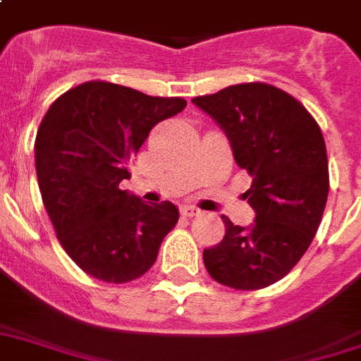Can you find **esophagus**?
<instances>
[{"instance_id":"34e87169","label":"esophagus","mask_w":361,"mask_h":361,"mask_svg":"<svg viewBox=\"0 0 361 361\" xmlns=\"http://www.w3.org/2000/svg\"><path fill=\"white\" fill-rule=\"evenodd\" d=\"M202 211L197 209L196 205H183L180 207V215L183 216H197Z\"/></svg>"}]
</instances>
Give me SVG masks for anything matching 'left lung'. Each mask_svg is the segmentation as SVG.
Masks as SVG:
<instances>
[{"label": "left lung", "mask_w": 361, "mask_h": 361, "mask_svg": "<svg viewBox=\"0 0 361 361\" xmlns=\"http://www.w3.org/2000/svg\"><path fill=\"white\" fill-rule=\"evenodd\" d=\"M226 133L235 164L253 178L243 197L255 221L224 219V238L203 249L222 286L255 291L281 280L310 247L329 194L322 129L299 100L268 83H240L192 99Z\"/></svg>", "instance_id": "obj_1"}]
</instances>
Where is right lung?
I'll use <instances>...</instances> for the list:
<instances>
[{"mask_svg":"<svg viewBox=\"0 0 361 361\" xmlns=\"http://www.w3.org/2000/svg\"><path fill=\"white\" fill-rule=\"evenodd\" d=\"M184 106L178 97L97 80L61 94L43 116L34 145L43 205L64 251L97 280L140 278L175 228L173 203H146L119 183L152 127Z\"/></svg>","mask_w":361,"mask_h":361,"instance_id":"right-lung-1","label":"right lung"}]
</instances>
